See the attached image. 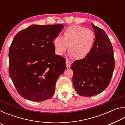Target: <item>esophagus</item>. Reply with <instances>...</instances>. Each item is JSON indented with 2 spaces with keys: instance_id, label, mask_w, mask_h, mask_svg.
<instances>
[{
  "instance_id": "1",
  "label": "esophagus",
  "mask_w": 125,
  "mask_h": 125,
  "mask_svg": "<svg viewBox=\"0 0 125 125\" xmlns=\"http://www.w3.org/2000/svg\"><path fill=\"white\" fill-rule=\"evenodd\" d=\"M65 64H66V67L67 68H70L71 66V64H72V62L71 61H69L68 60H66V62H65Z\"/></svg>"
}]
</instances>
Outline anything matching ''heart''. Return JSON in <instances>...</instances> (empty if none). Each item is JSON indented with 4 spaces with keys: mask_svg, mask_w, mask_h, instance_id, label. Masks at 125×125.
<instances>
[{
    "mask_svg": "<svg viewBox=\"0 0 125 125\" xmlns=\"http://www.w3.org/2000/svg\"><path fill=\"white\" fill-rule=\"evenodd\" d=\"M95 36L92 30L78 25L68 27L63 37H55L52 41L54 52L62 56L68 49L69 56L76 60H82L90 54L94 47Z\"/></svg>",
    "mask_w": 125,
    "mask_h": 125,
    "instance_id": "obj_1",
    "label": "heart"
}]
</instances>
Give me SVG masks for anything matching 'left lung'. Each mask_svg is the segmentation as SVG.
<instances>
[{
    "label": "left lung",
    "instance_id": "obj_1",
    "mask_svg": "<svg viewBox=\"0 0 125 125\" xmlns=\"http://www.w3.org/2000/svg\"><path fill=\"white\" fill-rule=\"evenodd\" d=\"M95 36L94 47L86 58L71 65L73 83L78 94L92 96L103 92L109 85L115 68L111 42L103 29L92 24Z\"/></svg>",
    "mask_w": 125,
    "mask_h": 125
}]
</instances>
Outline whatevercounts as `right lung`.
Wrapping results in <instances>:
<instances>
[{"instance_id":"obj_1","label":"right lung","mask_w":125,"mask_h":125,"mask_svg":"<svg viewBox=\"0 0 125 125\" xmlns=\"http://www.w3.org/2000/svg\"><path fill=\"white\" fill-rule=\"evenodd\" d=\"M62 24L31 25L15 36L9 51V73L22 98L42 101L54 94L57 78L67 69L65 60L55 54L52 41Z\"/></svg>"}]
</instances>
